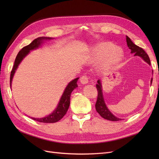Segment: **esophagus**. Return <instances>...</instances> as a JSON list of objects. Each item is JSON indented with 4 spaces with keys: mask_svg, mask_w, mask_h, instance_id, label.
I'll return each instance as SVG.
<instances>
[{
    "mask_svg": "<svg viewBox=\"0 0 159 159\" xmlns=\"http://www.w3.org/2000/svg\"><path fill=\"white\" fill-rule=\"evenodd\" d=\"M80 82L82 84H86L89 82V77L87 75H83L81 77Z\"/></svg>",
    "mask_w": 159,
    "mask_h": 159,
    "instance_id": "obj_1",
    "label": "esophagus"
}]
</instances>
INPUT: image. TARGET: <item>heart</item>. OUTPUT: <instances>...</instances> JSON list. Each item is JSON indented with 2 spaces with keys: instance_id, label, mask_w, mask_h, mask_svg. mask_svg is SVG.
I'll list each match as a JSON object with an SVG mask.
<instances>
[{
  "instance_id": "1",
  "label": "heart",
  "mask_w": 159,
  "mask_h": 159,
  "mask_svg": "<svg viewBox=\"0 0 159 159\" xmlns=\"http://www.w3.org/2000/svg\"><path fill=\"white\" fill-rule=\"evenodd\" d=\"M96 54L98 56H103L108 53L107 61L110 64H115L121 60L123 56L121 50L111 42H103L99 44L95 49Z\"/></svg>"
}]
</instances>
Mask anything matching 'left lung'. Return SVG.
Segmentation results:
<instances>
[{
  "label": "left lung",
  "mask_w": 159,
  "mask_h": 159,
  "mask_svg": "<svg viewBox=\"0 0 159 159\" xmlns=\"http://www.w3.org/2000/svg\"><path fill=\"white\" fill-rule=\"evenodd\" d=\"M126 41H127V46L129 47V48L131 50V52L134 53V56H138L141 57L146 62H147L149 65H151L150 58H149L148 54L145 52V50H144L143 48H141L139 47L138 46L134 44L127 36H126ZM152 79H151V84H152ZM96 88H97L98 91L97 102H96V103H95V109L97 111V112L103 118L109 120V121H120V120H122L121 119H119L115 117V115L111 113L110 111L107 109L106 105H105L104 102V99L102 94V84H101L99 80L98 81V84L96 85Z\"/></svg>",
  "instance_id": "left-lung-1"
}]
</instances>
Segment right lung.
Returning a JSON list of instances; mask_svg holds the SVG:
<instances>
[{
    "label": "right lung",
    "mask_w": 159,
    "mask_h": 159,
    "mask_svg": "<svg viewBox=\"0 0 159 159\" xmlns=\"http://www.w3.org/2000/svg\"><path fill=\"white\" fill-rule=\"evenodd\" d=\"M52 38L49 37H38L36 39L34 40L29 45L23 47L22 50H20L16 56V57L14 61V66L12 69L11 73V78H10V85L11 88V84H12V78L14 76V73H15V71L16 70L18 65L20 64L21 61L23 60L24 57H25L30 50H32L34 49H36L40 45L41 43H42V40H50ZM79 78H75V80H72L71 82L69 83V84L67 85L66 88L65 89L64 92L62 95L61 98L60 100V102L57 105V108L56 110L53 112L52 114L49 115L48 116H47L44 118H32L33 120H35L36 121L40 122V123H56L57 122L61 119L63 118V117L66 114L67 111H68V109L69 108L70 104V95L71 93L75 88L78 87V84H77V81Z\"/></svg>",
    "instance_id": "obj_1"
}]
</instances>
